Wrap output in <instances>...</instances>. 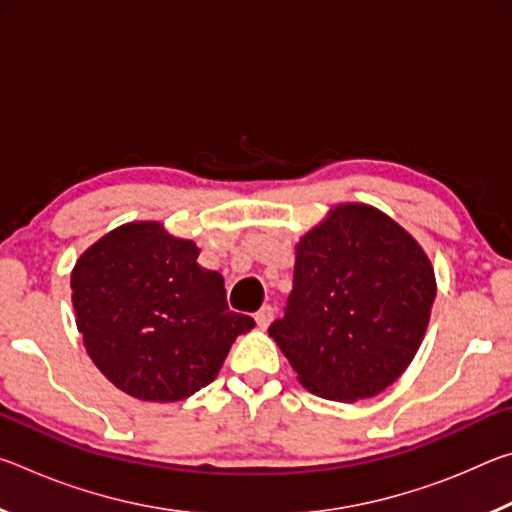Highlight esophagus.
<instances>
[{
    "label": "esophagus",
    "mask_w": 512,
    "mask_h": 512,
    "mask_svg": "<svg viewBox=\"0 0 512 512\" xmlns=\"http://www.w3.org/2000/svg\"><path fill=\"white\" fill-rule=\"evenodd\" d=\"M273 316H275V309L271 307V305H264L262 309L257 311L255 314V320H257V325L262 327V329H266L268 325H271V320H273Z\"/></svg>",
    "instance_id": "1"
}]
</instances>
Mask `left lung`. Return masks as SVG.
<instances>
[{
  "label": "left lung",
  "instance_id": "obj_1",
  "mask_svg": "<svg viewBox=\"0 0 512 512\" xmlns=\"http://www.w3.org/2000/svg\"><path fill=\"white\" fill-rule=\"evenodd\" d=\"M433 298L418 241L375 207L345 203L300 239L284 316L268 334L307 391L357 402L409 368Z\"/></svg>",
  "mask_w": 512,
  "mask_h": 512
}]
</instances>
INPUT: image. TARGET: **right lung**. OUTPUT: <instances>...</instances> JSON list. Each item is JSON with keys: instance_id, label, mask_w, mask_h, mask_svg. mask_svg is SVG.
Here are the masks:
<instances>
[{"instance_id": "add662e5", "label": "right lung", "mask_w": 512, "mask_h": 512, "mask_svg": "<svg viewBox=\"0 0 512 512\" xmlns=\"http://www.w3.org/2000/svg\"><path fill=\"white\" fill-rule=\"evenodd\" d=\"M194 241L158 221L126 223L79 257L72 305L85 350L119 391L178 402L219 375L255 320L225 302L223 277L198 266Z\"/></svg>"}]
</instances>
